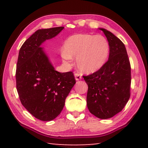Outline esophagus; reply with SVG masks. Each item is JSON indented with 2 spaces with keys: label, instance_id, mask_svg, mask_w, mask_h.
<instances>
[{
  "label": "esophagus",
  "instance_id": "34e87169",
  "mask_svg": "<svg viewBox=\"0 0 148 148\" xmlns=\"http://www.w3.org/2000/svg\"><path fill=\"white\" fill-rule=\"evenodd\" d=\"M74 77H75V79H76V80H79L82 79V76L79 73H75Z\"/></svg>",
  "mask_w": 148,
  "mask_h": 148
}]
</instances>
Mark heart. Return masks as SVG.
Instances as JSON below:
<instances>
[{
    "instance_id": "heart-1",
    "label": "heart",
    "mask_w": 148,
    "mask_h": 148,
    "mask_svg": "<svg viewBox=\"0 0 148 148\" xmlns=\"http://www.w3.org/2000/svg\"><path fill=\"white\" fill-rule=\"evenodd\" d=\"M110 46L101 35L77 34L70 36L64 42L62 57L68 61L76 57L78 69L86 74L99 71L106 62Z\"/></svg>"
}]
</instances>
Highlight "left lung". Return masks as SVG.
Instances as JSON below:
<instances>
[{
  "label": "left lung",
  "instance_id": "obj_1",
  "mask_svg": "<svg viewBox=\"0 0 148 148\" xmlns=\"http://www.w3.org/2000/svg\"><path fill=\"white\" fill-rule=\"evenodd\" d=\"M110 46L109 58L99 71L83 76L88 86L87 106L99 119L111 118L123 109L130 98L131 74L124 44L117 36L100 28Z\"/></svg>",
  "mask_w": 148,
  "mask_h": 148
}]
</instances>
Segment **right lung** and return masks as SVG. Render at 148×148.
<instances>
[{
  "label": "right lung",
  "mask_w": 148,
  "mask_h": 148,
  "mask_svg": "<svg viewBox=\"0 0 148 148\" xmlns=\"http://www.w3.org/2000/svg\"><path fill=\"white\" fill-rule=\"evenodd\" d=\"M63 27L39 29L20 48L16 68V87L20 101L30 114L48 121L59 116L76 80L72 72L55 70L40 47L59 34Z\"/></svg>",
  "instance_id": "1"
}]
</instances>
